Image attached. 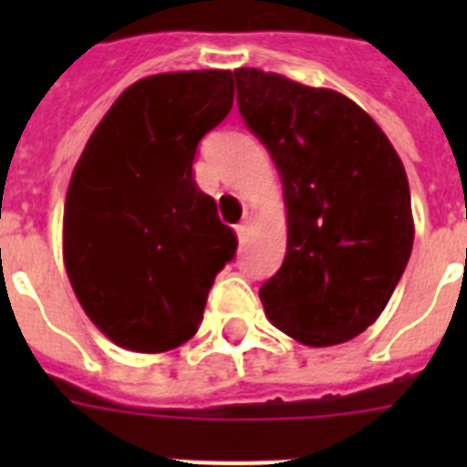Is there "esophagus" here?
<instances>
[{"label": "esophagus", "instance_id": "34e87169", "mask_svg": "<svg viewBox=\"0 0 467 467\" xmlns=\"http://www.w3.org/2000/svg\"><path fill=\"white\" fill-rule=\"evenodd\" d=\"M250 222H253V213H250V210H245V213H243V220H241V224H236V234H238V238H245V234H247V226H250Z\"/></svg>", "mask_w": 467, "mask_h": 467}]
</instances>
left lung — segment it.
Wrapping results in <instances>:
<instances>
[{
  "mask_svg": "<svg viewBox=\"0 0 467 467\" xmlns=\"http://www.w3.org/2000/svg\"><path fill=\"white\" fill-rule=\"evenodd\" d=\"M238 109L283 182L287 250L259 287L271 323L334 346L381 316L414 245L407 172L390 140L346 95L254 67L234 69Z\"/></svg>",
  "mask_w": 467,
  "mask_h": 467,
  "instance_id": "1",
  "label": "left lung"
}]
</instances>
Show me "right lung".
<instances>
[{
    "mask_svg": "<svg viewBox=\"0 0 467 467\" xmlns=\"http://www.w3.org/2000/svg\"><path fill=\"white\" fill-rule=\"evenodd\" d=\"M234 105L224 69L154 74L109 107L69 180L63 257L74 295L111 341L163 353L196 334L236 234L198 189V142Z\"/></svg>",
    "mask_w": 467,
    "mask_h": 467,
    "instance_id": "right-lung-1",
    "label": "right lung"
}]
</instances>
